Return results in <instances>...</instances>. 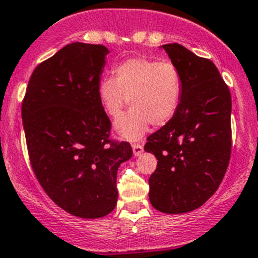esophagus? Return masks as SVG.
I'll return each instance as SVG.
<instances>
[{
	"label": "esophagus",
	"instance_id": "34e87169",
	"mask_svg": "<svg viewBox=\"0 0 258 258\" xmlns=\"http://www.w3.org/2000/svg\"><path fill=\"white\" fill-rule=\"evenodd\" d=\"M132 150H134V155L135 156H140L142 152H144V146L141 144H132Z\"/></svg>",
	"mask_w": 258,
	"mask_h": 258
}]
</instances>
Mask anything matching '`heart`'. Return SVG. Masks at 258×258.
I'll return each mask as SVG.
<instances>
[{
  "mask_svg": "<svg viewBox=\"0 0 258 258\" xmlns=\"http://www.w3.org/2000/svg\"><path fill=\"white\" fill-rule=\"evenodd\" d=\"M182 97V79L170 61L131 58L113 70V79L98 85V98L107 116L116 118L130 103L131 110L119 117L114 130L130 141L140 140L148 127L165 126L173 118Z\"/></svg>",
  "mask_w": 258,
  "mask_h": 258,
  "instance_id": "1",
  "label": "heart"
}]
</instances>
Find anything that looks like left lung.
<instances>
[{
  "mask_svg": "<svg viewBox=\"0 0 258 258\" xmlns=\"http://www.w3.org/2000/svg\"><path fill=\"white\" fill-rule=\"evenodd\" d=\"M162 48L178 69L182 97L167 124L150 135L145 151L158 160L148 179L150 202L161 212L186 213L217 191L231 157V93L212 61L178 43Z\"/></svg>",
  "mask_w": 258,
  "mask_h": 258,
  "instance_id": "8db88e82",
  "label": "left lung"
}]
</instances>
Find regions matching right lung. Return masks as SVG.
<instances>
[{
	"label": "right lung",
	"mask_w": 258,
	"mask_h": 258,
	"mask_svg": "<svg viewBox=\"0 0 258 258\" xmlns=\"http://www.w3.org/2000/svg\"><path fill=\"white\" fill-rule=\"evenodd\" d=\"M108 49L74 42L41 62L22 101L28 156L36 178L58 207L100 218L118 199L117 170L132 156L110 139L111 121L98 98Z\"/></svg>",
	"instance_id": "obj_1"
}]
</instances>
